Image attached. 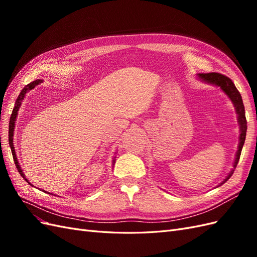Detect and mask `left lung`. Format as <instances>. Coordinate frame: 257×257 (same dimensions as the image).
Segmentation results:
<instances>
[{
	"label": "left lung",
	"instance_id": "8db88e82",
	"mask_svg": "<svg viewBox=\"0 0 257 257\" xmlns=\"http://www.w3.org/2000/svg\"><path fill=\"white\" fill-rule=\"evenodd\" d=\"M198 77L206 82L212 83V84L217 85V87H220L229 96V98L232 100V104H234L236 107L241 134H240V138H239L240 142H239V147H238V151H237V158L235 160V164H234V169H235L238 164V162H239L241 150H242V147H243V144L245 141V135H246V119H245V111H244L242 97H241L240 92L237 90L234 82H232L226 76H224L219 73H208V74H198ZM234 169H232L229 173L228 177H226L224 182H226L231 177V175L234 174V172H235Z\"/></svg>",
	"mask_w": 257,
	"mask_h": 257
}]
</instances>
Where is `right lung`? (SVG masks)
Here are the masks:
<instances>
[{
	"label": "right lung",
	"instance_id": "right-lung-1",
	"mask_svg": "<svg viewBox=\"0 0 257 257\" xmlns=\"http://www.w3.org/2000/svg\"><path fill=\"white\" fill-rule=\"evenodd\" d=\"M42 81H43V80H40V79H37V80H35V81H32V82H31V83L27 84L26 87L21 90L20 94H19V96H18V98H17V100H16V106L14 107L13 113H12V115H11L10 127H9V138H10V146H11V149H12V153H13V158H14V161H15V164H16V167H17V169H18L19 174H20V175L23 177V179H25V180H26L27 182H29V181L27 180L26 177H25V174H23V172H22V170H21V168H20V166H19L18 160H17V157H16V153H15V148H14V145H13L14 127H15V121H16V116H17V113H18V110H19V107H20V105H21V100L23 99V97H25L26 93H28L30 90L34 89V88L36 87V85H37V84H40Z\"/></svg>",
	"mask_w": 257,
	"mask_h": 257
}]
</instances>
